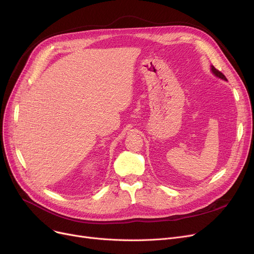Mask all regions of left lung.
I'll return each mask as SVG.
<instances>
[{"instance_id": "1", "label": "left lung", "mask_w": 254, "mask_h": 254, "mask_svg": "<svg viewBox=\"0 0 254 254\" xmlns=\"http://www.w3.org/2000/svg\"><path fill=\"white\" fill-rule=\"evenodd\" d=\"M211 71H212V73L214 74L215 76H217V77H219V78H221V79H223V80H225V81H228V79L225 78V76L220 72V71H218L217 69H215L214 66L213 65H211Z\"/></svg>"}]
</instances>
